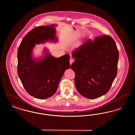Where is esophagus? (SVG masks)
Returning a JSON list of instances; mask_svg holds the SVG:
<instances>
[{
    "label": "esophagus",
    "mask_w": 135,
    "mask_h": 135,
    "mask_svg": "<svg viewBox=\"0 0 135 135\" xmlns=\"http://www.w3.org/2000/svg\"><path fill=\"white\" fill-rule=\"evenodd\" d=\"M74 62V60L72 59V58H71L70 59V60H69V62H70V64L71 65L72 63H73V62Z\"/></svg>",
    "instance_id": "obj_1"
}]
</instances>
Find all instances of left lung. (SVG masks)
I'll return each instance as SVG.
<instances>
[{"label": "left lung", "mask_w": 135, "mask_h": 135, "mask_svg": "<svg viewBox=\"0 0 135 135\" xmlns=\"http://www.w3.org/2000/svg\"><path fill=\"white\" fill-rule=\"evenodd\" d=\"M71 66L78 93L88 99L105 95L117 75L119 52L114 39L107 35L90 39L75 49Z\"/></svg>", "instance_id": "obj_1"}]
</instances>
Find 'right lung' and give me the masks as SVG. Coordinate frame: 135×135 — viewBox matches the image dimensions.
<instances>
[{"mask_svg": "<svg viewBox=\"0 0 135 135\" xmlns=\"http://www.w3.org/2000/svg\"><path fill=\"white\" fill-rule=\"evenodd\" d=\"M55 26L52 24L34 28L24 36L18 50V76L27 92L39 99L55 94L65 71L70 68L68 54L58 58L46 52L42 59H33L35 44L57 41Z\"/></svg>", "mask_w": 135, "mask_h": 135, "instance_id": "obj_1", "label": "right lung"}]
</instances>
